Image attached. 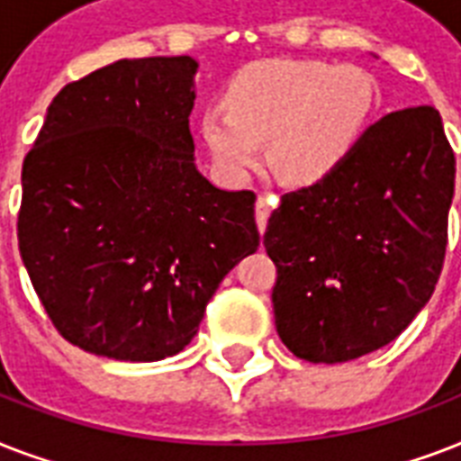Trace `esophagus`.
<instances>
[{
	"label": "esophagus",
	"mask_w": 461,
	"mask_h": 461,
	"mask_svg": "<svg viewBox=\"0 0 461 461\" xmlns=\"http://www.w3.org/2000/svg\"><path fill=\"white\" fill-rule=\"evenodd\" d=\"M277 205V195H258V201H256V222H258L260 234L266 231L267 227V217L273 212V208Z\"/></svg>",
	"instance_id": "obj_1"
}]
</instances>
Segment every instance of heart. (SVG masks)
<instances>
[{"mask_svg": "<svg viewBox=\"0 0 461 461\" xmlns=\"http://www.w3.org/2000/svg\"><path fill=\"white\" fill-rule=\"evenodd\" d=\"M378 83L358 67L270 59L246 67L208 110L201 133L217 169L246 179L263 159L285 181L313 184L342 165L378 107Z\"/></svg>", "mask_w": 461, "mask_h": 461, "instance_id": "b5f03b06", "label": "heart"}]
</instances>
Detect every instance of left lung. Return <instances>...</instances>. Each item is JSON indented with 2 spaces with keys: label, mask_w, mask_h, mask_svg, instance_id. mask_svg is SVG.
Masks as SVG:
<instances>
[{
  "label": "left lung",
  "mask_w": 461,
  "mask_h": 461,
  "mask_svg": "<svg viewBox=\"0 0 461 461\" xmlns=\"http://www.w3.org/2000/svg\"><path fill=\"white\" fill-rule=\"evenodd\" d=\"M455 153L436 107L390 112L335 172L282 195L263 234L275 325L311 364L385 347L443 273Z\"/></svg>",
  "instance_id": "obj_1"
}]
</instances>
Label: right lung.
I'll return each instance as SVG.
<instances>
[{
    "mask_svg": "<svg viewBox=\"0 0 461 461\" xmlns=\"http://www.w3.org/2000/svg\"><path fill=\"white\" fill-rule=\"evenodd\" d=\"M191 57L119 59L67 83L23 159L18 251L67 342L159 361L260 244L253 191L194 165Z\"/></svg>",
    "mask_w": 461,
    "mask_h": 461,
    "instance_id": "obj_1",
    "label": "right lung"
}]
</instances>
